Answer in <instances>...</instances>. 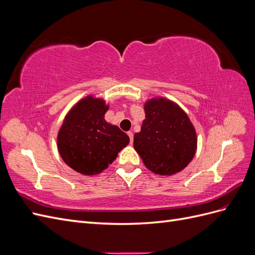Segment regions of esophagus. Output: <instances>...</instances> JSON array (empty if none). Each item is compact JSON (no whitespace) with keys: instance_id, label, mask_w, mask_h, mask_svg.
Returning a JSON list of instances; mask_svg holds the SVG:
<instances>
[{"instance_id":"34e87169","label":"esophagus","mask_w":255,"mask_h":255,"mask_svg":"<svg viewBox=\"0 0 255 255\" xmlns=\"http://www.w3.org/2000/svg\"><path fill=\"white\" fill-rule=\"evenodd\" d=\"M128 137H129V142L133 143V140H134L133 133H132V132H128Z\"/></svg>"}]
</instances>
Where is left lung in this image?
Masks as SVG:
<instances>
[{
  "label": "left lung",
  "mask_w": 255,
  "mask_h": 255,
  "mask_svg": "<svg viewBox=\"0 0 255 255\" xmlns=\"http://www.w3.org/2000/svg\"><path fill=\"white\" fill-rule=\"evenodd\" d=\"M145 119L134 136V148L152 172L171 175L195 156L197 135L188 116L166 99H152L144 105Z\"/></svg>",
  "instance_id": "8db88e82"
}]
</instances>
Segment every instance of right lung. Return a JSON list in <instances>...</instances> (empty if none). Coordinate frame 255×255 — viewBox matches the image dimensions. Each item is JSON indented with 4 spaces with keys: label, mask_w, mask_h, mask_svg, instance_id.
<instances>
[{
    "label": "right lung",
    "mask_w": 255,
    "mask_h": 255,
    "mask_svg": "<svg viewBox=\"0 0 255 255\" xmlns=\"http://www.w3.org/2000/svg\"><path fill=\"white\" fill-rule=\"evenodd\" d=\"M107 110L103 100L87 97L66 116L57 146L61 158L73 170L85 175L102 172L128 144V136L105 121Z\"/></svg>",
    "instance_id": "right-lung-1"
}]
</instances>
